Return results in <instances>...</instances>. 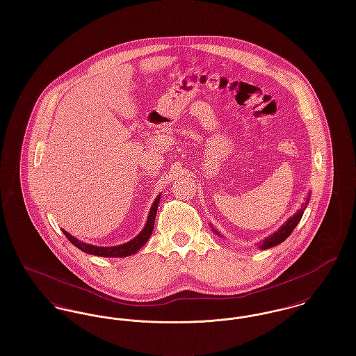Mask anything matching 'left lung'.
<instances>
[{"label": "left lung", "mask_w": 356, "mask_h": 356, "mask_svg": "<svg viewBox=\"0 0 356 356\" xmlns=\"http://www.w3.org/2000/svg\"><path fill=\"white\" fill-rule=\"evenodd\" d=\"M309 196H311V193H308L307 200H305L303 205H302V208L296 211L295 215H292L277 231H275L270 236L266 237L263 241H260V243L257 244L260 250H268V248H272V247H275V245L283 243V241L292 234V231H293L295 227L299 224V221H300L303 213H305V209L307 208V205H308V202H309ZM211 228H212V227H211ZM212 231H213L218 236H220V234H219L215 228H212Z\"/></svg>", "instance_id": "1"}]
</instances>
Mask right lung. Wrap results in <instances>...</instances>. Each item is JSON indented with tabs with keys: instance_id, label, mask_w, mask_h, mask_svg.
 Segmentation results:
<instances>
[{
	"instance_id": "add662e5",
	"label": "right lung",
	"mask_w": 356,
	"mask_h": 356,
	"mask_svg": "<svg viewBox=\"0 0 356 356\" xmlns=\"http://www.w3.org/2000/svg\"><path fill=\"white\" fill-rule=\"evenodd\" d=\"M160 196L161 195H157L156 200L153 202L152 207L149 209L148 219H147L144 228L141 229V232L137 236L134 237L132 240H129V241H127L124 244L115 245V247H97V245H93V244L84 243V241L79 240L77 237L72 236L70 234H68L64 229H63V232H64L65 236L68 237L69 241L74 247H77L79 250H81L85 254L102 256V257H125V256L135 254L148 241V238L152 235L154 219H156V213H157V207H159V203H160Z\"/></svg>"
}]
</instances>
